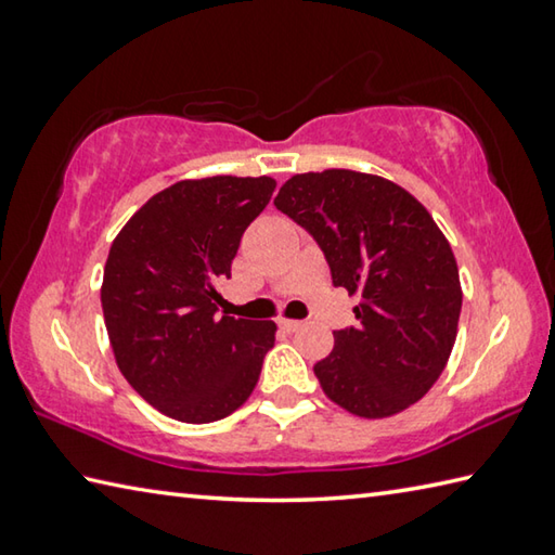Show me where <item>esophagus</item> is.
<instances>
[{"instance_id": "esophagus-1", "label": "esophagus", "mask_w": 555, "mask_h": 555, "mask_svg": "<svg viewBox=\"0 0 555 555\" xmlns=\"http://www.w3.org/2000/svg\"><path fill=\"white\" fill-rule=\"evenodd\" d=\"M279 327L286 333H294L300 327V321H291V318H279Z\"/></svg>"}]
</instances>
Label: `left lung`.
I'll return each instance as SVG.
<instances>
[{
	"label": "left lung",
	"mask_w": 555,
	"mask_h": 555,
	"mask_svg": "<svg viewBox=\"0 0 555 555\" xmlns=\"http://www.w3.org/2000/svg\"><path fill=\"white\" fill-rule=\"evenodd\" d=\"M313 234L333 284L360 296L357 327L337 331L313 367L325 397L360 418L424 399L453 352L463 288L430 212L382 176L327 168L296 173L274 201Z\"/></svg>",
	"instance_id": "8db88e82"
}]
</instances>
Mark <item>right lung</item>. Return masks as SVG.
Listing matches in <instances>:
<instances>
[{
    "label": "right lung",
    "instance_id": "right-lung-1",
    "mask_svg": "<svg viewBox=\"0 0 555 555\" xmlns=\"http://www.w3.org/2000/svg\"><path fill=\"white\" fill-rule=\"evenodd\" d=\"M274 188L269 176L178 181L131 215L109 247L100 300L117 367L183 424L237 411L274 347V321L218 315V284Z\"/></svg>",
    "mask_w": 555,
    "mask_h": 555
}]
</instances>
